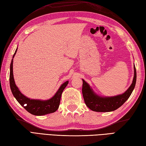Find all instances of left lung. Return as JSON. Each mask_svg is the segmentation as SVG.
<instances>
[{
  "label": "left lung",
  "instance_id": "8db88e82",
  "mask_svg": "<svg viewBox=\"0 0 146 146\" xmlns=\"http://www.w3.org/2000/svg\"><path fill=\"white\" fill-rule=\"evenodd\" d=\"M133 69L134 76L132 84L123 94L115 96L104 97L99 96L94 92L89 84L82 79V94L87 106L90 110L96 112H110L121 106L129 98L135 86L137 73L135 65L133 66Z\"/></svg>",
  "mask_w": 146,
  "mask_h": 146
}]
</instances>
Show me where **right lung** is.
<instances>
[{
	"label": "right lung",
	"mask_w": 146,
	"mask_h": 146,
	"mask_svg": "<svg viewBox=\"0 0 146 146\" xmlns=\"http://www.w3.org/2000/svg\"><path fill=\"white\" fill-rule=\"evenodd\" d=\"M17 50H18V48H16L15 52L14 54L10 65L9 83L11 92H12L14 97L16 98L17 101L31 115L35 116H43L47 115V114L54 113L59 108L62 93L65 87L68 84V81L63 83L60 86L58 90L54 94L52 98L48 100L31 99L26 97L20 92L18 87L16 86L14 79L13 58L16 54Z\"/></svg>",
	"instance_id": "add662e5"
}]
</instances>
